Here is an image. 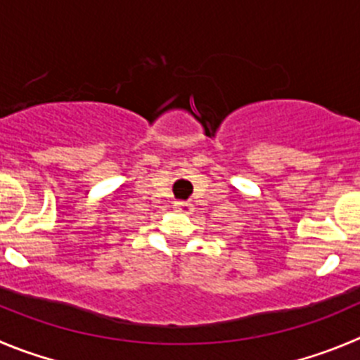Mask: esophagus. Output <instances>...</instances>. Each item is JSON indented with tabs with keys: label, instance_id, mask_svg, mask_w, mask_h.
I'll return each mask as SVG.
<instances>
[{
	"label": "esophagus",
	"instance_id": "1",
	"mask_svg": "<svg viewBox=\"0 0 360 360\" xmlns=\"http://www.w3.org/2000/svg\"><path fill=\"white\" fill-rule=\"evenodd\" d=\"M176 210L181 211V213H190L193 207H191L190 202H176Z\"/></svg>",
	"mask_w": 360,
	"mask_h": 360
}]
</instances>
